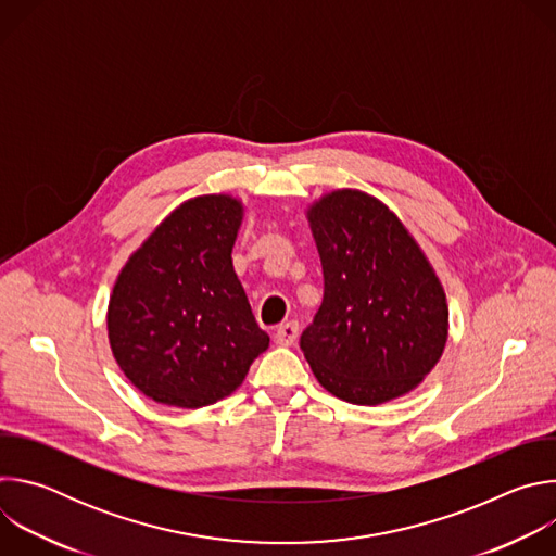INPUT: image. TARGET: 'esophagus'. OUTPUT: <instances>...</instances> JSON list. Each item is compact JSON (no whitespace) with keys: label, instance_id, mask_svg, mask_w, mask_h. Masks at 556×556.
<instances>
[{"label":"esophagus","instance_id":"obj_1","mask_svg":"<svg viewBox=\"0 0 556 556\" xmlns=\"http://www.w3.org/2000/svg\"><path fill=\"white\" fill-rule=\"evenodd\" d=\"M296 334H299V324L296 321H286L275 330V343L288 348L296 341Z\"/></svg>","mask_w":556,"mask_h":556}]
</instances>
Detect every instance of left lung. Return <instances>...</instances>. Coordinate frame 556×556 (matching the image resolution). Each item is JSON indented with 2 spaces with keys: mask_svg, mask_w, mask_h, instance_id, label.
<instances>
[{
  "mask_svg": "<svg viewBox=\"0 0 556 556\" xmlns=\"http://www.w3.org/2000/svg\"><path fill=\"white\" fill-rule=\"evenodd\" d=\"M324 301L301 334L319 380L352 405L416 389L448 337L444 288L405 224L380 200L339 189L307 208Z\"/></svg>",
  "mask_w": 556,
  "mask_h": 556,
  "instance_id": "1",
  "label": "left lung"
}]
</instances>
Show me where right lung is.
Instances as JSON below:
<instances>
[{
    "mask_svg": "<svg viewBox=\"0 0 556 556\" xmlns=\"http://www.w3.org/2000/svg\"><path fill=\"white\" fill-rule=\"evenodd\" d=\"M244 206L200 195L172 211L123 266L108 305L112 354L147 399L182 409L240 387L270 339L232 268Z\"/></svg>",
    "mask_w": 556,
    "mask_h": 556,
    "instance_id": "right-lung-1",
    "label": "right lung"
}]
</instances>
